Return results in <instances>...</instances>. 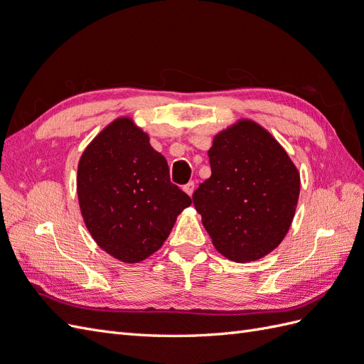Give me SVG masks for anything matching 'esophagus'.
Listing matches in <instances>:
<instances>
[{
  "mask_svg": "<svg viewBox=\"0 0 364 364\" xmlns=\"http://www.w3.org/2000/svg\"><path fill=\"white\" fill-rule=\"evenodd\" d=\"M194 186H196V183L191 181V182H188L186 185H183V191L191 197V196H193V193H194Z\"/></svg>",
  "mask_w": 364,
  "mask_h": 364,
  "instance_id": "34e87169",
  "label": "esophagus"
}]
</instances>
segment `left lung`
I'll return each mask as SVG.
<instances>
[{
    "instance_id": "left-lung-1",
    "label": "left lung",
    "mask_w": 364,
    "mask_h": 364,
    "mask_svg": "<svg viewBox=\"0 0 364 364\" xmlns=\"http://www.w3.org/2000/svg\"><path fill=\"white\" fill-rule=\"evenodd\" d=\"M208 156L211 178L193 203L214 247L235 262L266 257L293 222L301 191L296 165L270 132L246 118L218 132Z\"/></svg>"
}]
</instances>
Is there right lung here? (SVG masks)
Wrapping results in <instances>:
<instances>
[{"label": "right lung", "instance_id": "add662e5", "mask_svg": "<svg viewBox=\"0 0 364 364\" xmlns=\"http://www.w3.org/2000/svg\"><path fill=\"white\" fill-rule=\"evenodd\" d=\"M77 196L83 222L109 255L134 264L155 253L191 205L168 164L134 119L119 117L82 153Z\"/></svg>", "mask_w": 364, "mask_h": 364}]
</instances>
